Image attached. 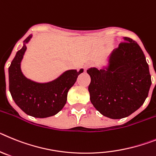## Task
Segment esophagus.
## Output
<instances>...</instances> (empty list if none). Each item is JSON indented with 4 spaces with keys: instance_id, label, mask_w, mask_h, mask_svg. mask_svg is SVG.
<instances>
[{
    "instance_id": "1",
    "label": "esophagus",
    "mask_w": 156,
    "mask_h": 156,
    "mask_svg": "<svg viewBox=\"0 0 156 156\" xmlns=\"http://www.w3.org/2000/svg\"><path fill=\"white\" fill-rule=\"evenodd\" d=\"M89 66H90V63H86V65H85V69H86V70H87V69L89 68Z\"/></svg>"
}]
</instances>
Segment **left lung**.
<instances>
[{"label": "left lung", "instance_id": "left-lung-1", "mask_svg": "<svg viewBox=\"0 0 156 156\" xmlns=\"http://www.w3.org/2000/svg\"><path fill=\"white\" fill-rule=\"evenodd\" d=\"M101 67H90V101L101 115L112 119L130 115L143 105L151 85L149 67L139 44L123 37Z\"/></svg>", "mask_w": 156, "mask_h": 156}]
</instances>
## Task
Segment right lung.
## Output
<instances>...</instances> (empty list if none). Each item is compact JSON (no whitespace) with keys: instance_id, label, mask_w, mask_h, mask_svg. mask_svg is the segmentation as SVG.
<instances>
[{"instance_id":"1","label":"right lung","mask_w":156,"mask_h":156,"mask_svg":"<svg viewBox=\"0 0 156 156\" xmlns=\"http://www.w3.org/2000/svg\"><path fill=\"white\" fill-rule=\"evenodd\" d=\"M32 37V34L29 35L23 41V45L11 63L9 91L13 101L23 112L28 115L43 119L55 115L63 109L69 89L84 70H67L48 82H37L27 78L22 72L21 62L27 51V44Z\"/></svg>"}]
</instances>
